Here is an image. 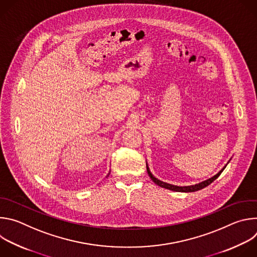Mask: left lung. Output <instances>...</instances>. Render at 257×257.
<instances>
[{
	"label": "left lung",
	"instance_id": "8db88e82",
	"mask_svg": "<svg viewBox=\"0 0 257 257\" xmlns=\"http://www.w3.org/2000/svg\"><path fill=\"white\" fill-rule=\"evenodd\" d=\"M146 170H148V174H149V176L151 177V179L156 183L157 185H159V186H161V187H163V188H166V189H169V190H173V191H178V192H194V191L200 190V189H202V188L208 186L209 184H211V183H212L219 175L222 174V172L225 170V168H224L221 172H218V173H217L215 176H213L212 178H210V179H208V180H206V181H204V182H201V183H199V184H196V185H193V186H185V187H179V186L171 185V184H168V183L162 182V181H160L159 179H157V178H155V177L153 176V174L151 173V171H150V169H149L148 166H146Z\"/></svg>",
	"mask_w": 257,
	"mask_h": 257
}]
</instances>
